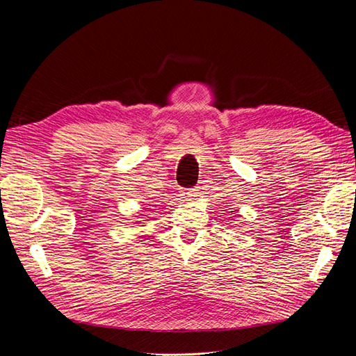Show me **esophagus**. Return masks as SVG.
<instances>
[{
	"label": "esophagus",
	"instance_id": "obj_1",
	"mask_svg": "<svg viewBox=\"0 0 356 356\" xmlns=\"http://www.w3.org/2000/svg\"><path fill=\"white\" fill-rule=\"evenodd\" d=\"M197 193H199L197 189H188V191H183V192H181V196H183L186 200H189V199L196 197Z\"/></svg>",
	"mask_w": 356,
	"mask_h": 356
}]
</instances>
